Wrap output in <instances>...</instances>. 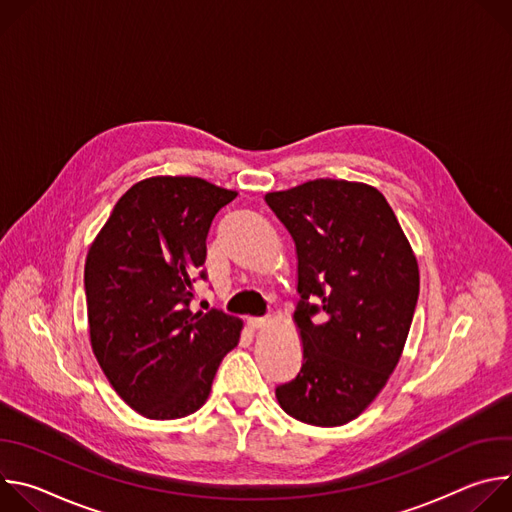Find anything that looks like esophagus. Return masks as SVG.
<instances>
[{"label": "esophagus", "instance_id": "1", "mask_svg": "<svg viewBox=\"0 0 512 512\" xmlns=\"http://www.w3.org/2000/svg\"><path fill=\"white\" fill-rule=\"evenodd\" d=\"M267 324H269V320H267V318H249V320H247V326H249V328H253V330L265 328Z\"/></svg>", "mask_w": 512, "mask_h": 512}]
</instances>
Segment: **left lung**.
I'll return each mask as SVG.
<instances>
[{"label": "left lung", "mask_w": 512, "mask_h": 512, "mask_svg": "<svg viewBox=\"0 0 512 512\" xmlns=\"http://www.w3.org/2000/svg\"><path fill=\"white\" fill-rule=\"evenodd\" d=\"M265 202L296 243L304 346L300 373L275 397L298 421L344 425L375 401L403 354L419 296L415 253L369 184L318 178Z\"/></svg>", "instance_id": "left-lung-1"}]
</instances>
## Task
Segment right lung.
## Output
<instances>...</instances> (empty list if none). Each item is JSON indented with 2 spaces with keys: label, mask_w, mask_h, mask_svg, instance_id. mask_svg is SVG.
I'll list each match as a JSON object with an SVG mask.
<instances>
[{
  "label": "right lung",
  "mask_w": 512,
  "mask_h": 512,
  "mask_svg": "<svg viewBox=\"0 0 512 512\" xmlns=\"http://www.w3.org/2000/svg\"><path fill=\"white\" fill-rule=\"evenodd\" d=\"M235 198L194 176L145 178L117 200L89 247L91 346L115 393L143 417L198 411L239 344L243 320L190 310L212 218Z\"/></svg>",
  "instance_id": "right-lung-1"
}]
</instances>
